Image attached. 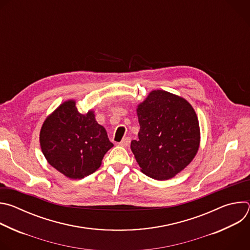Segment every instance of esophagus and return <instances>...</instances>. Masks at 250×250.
Listing matches in <instances>:
<instances>
[{
  "mask_svg": "<svg viewBox=\"0 0 250 250\" xmlns=\"http://www.w3.org/2000/svg\"><path fill=\"white\" fill-rule=\"evenodd\" d=\"M129 144H130V137H127V136H126V137H124V138H123V140L120 142L119 145H120L121 146H127Z\"/></svg>",
  "mask_w": 250,
  "mask_h": 250,
  "instance_id": "34e87169",
  "label": "esophagus"
}]
</instances>
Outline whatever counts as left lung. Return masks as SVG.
I'll list each match as a JSON object with an SVG mask.
<instances>
[{
	"instance_id": "obj_1",
	"label": "left lung",
	"mask_w": 250,
	"mask_h": 250,
	"mask_svg": "<svg viewBox=\"0 0 250 250\" xmlns=\"http://www.w3.org/2000/svg\"><path fill=\"white\" fill-rule=\"evenodd\" d=\"M140 129L130 148L140 171L155 180H168L195 158L201 141L192 104L184 98L153 90L137 104Z\"/></svg>"
}]
</instances>
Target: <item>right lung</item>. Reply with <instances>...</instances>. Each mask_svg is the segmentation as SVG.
Here are the masks:
<instances>
[{
	"label": "right lung",
	"instance_id": "add662e5",
	"mask_svg": "<svg viewBox=\"0 0 250 250\" xmlns=\"http://www.w3.org/2000/svg\"><path fill=\"white\" fill-rule=\"evenodd\" d=\"M40 142L47 162L69 179H82L94 173L114 146L104 127L97 123L95 112L80 114L72 99L46 117Z\"/></svg>",
	"mask_w": 250,
	"mask_h": 250
}]
</instances>
